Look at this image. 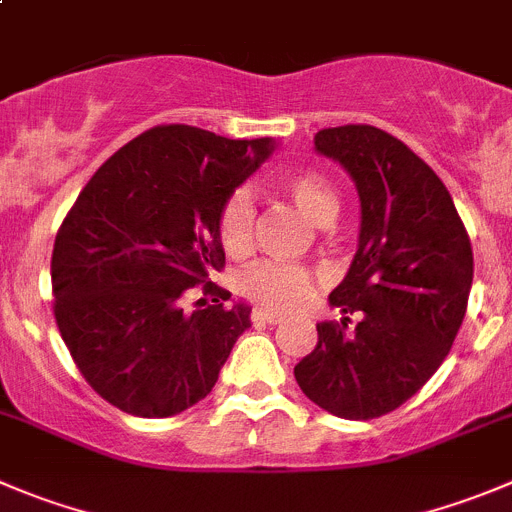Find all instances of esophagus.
Returning <instances> with one entry per match:
<instances>
[{
  "label": "esophagus",
  "mask_w": 512,
  "mask_h": 512,
  "mask_svg": "<svg viewBox=\"0 0 512 512\" xmlns=\"http://www.w3.org/2000/svg\"><path fill=\"white\" fill-rule=\"evenodd\" d=\"M251 321L253 324H276V321H281V316L274 314V311H269V309H253Z\"/></svg>",
  "instance_id": "1"
}]
</instances>
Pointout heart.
<instances>
[{
	"label": "heart",
	"mask_w": 512,
	"mask_h": 512,
	"mask_svg": "<svg viewBox=\"0 0 512 512\" xmlns=\"http://www.w3.org/2000/svg\"><path fill=\"white\" fill-rule=\"evenodd\" d=\"M279 188L291 203L301 211V216L314 226H329L339 213V196L319 173H289L279 180ZM253 208L251 196L246 191L233 193L221 211V243L231 256L246 251L253 236ZM238 289L246 299L256 301L271 311L299 309L311 296V274L304 266L279 264V261H261L248 266L238 279Z\"/></svg>",
	"instance_id": "obj_1"
}]
</instances>
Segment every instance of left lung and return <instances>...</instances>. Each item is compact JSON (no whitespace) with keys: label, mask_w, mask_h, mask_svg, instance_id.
I'll list each match as a JSON object with an SVG mask.
<instances>
[{"label":"left lung","mask_w":512,"mask_h":512,"mask_svg":"<svg viewBox=\"0 0 512 512\" xmlns=\"http://www.w3.org/2000/svg\"><path fill=\"white\" fill-rule=\"evenodd\" d=\"M359 196L357 253L329 304L342 326L319 321L314 352L294 367L301 392L344 420L397 410L437 372L465 319L472 248L450 191L402 140L372 125L314 135ZM359 313L355 332H343Z\"/></svg>","instance_id":"left-lung-1"}]
</instances>
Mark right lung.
I'll list each match as a JSON object with an SVG mask.
<instances>
[{"instance_id":"1","label":"right lung","mask_w":512,"mask_h":512,"mask_svg":"<svg viewBox=\"0 0 512 512\" xmlns=\"http://www.w3.org/2000/svg\"><path fill=\"white\" fill-rule=\"evenodd\" d=\"M274 150V138L160 125L77 196L52 251L55 319L82 377L118 410L173 417L201 402L251 326V306H223L231 291L208 274L226 261L223 206ZM198 283L214 306L183 312Z\"/></svg>"}]
</instances>
